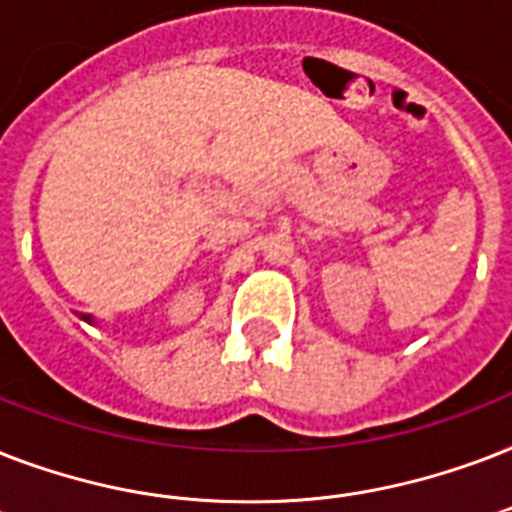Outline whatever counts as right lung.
<instances>
[{
	"instance_id": "add662e5",
	"label": "right lung",
	"mask_w": 512,
	"mask_h": 512,
	"mask_svg": "<svg viewBox=\"0 0 512 512\" xmlns=\"http://www.w3.org/2000/svg\"><path fill=\"white\" fill-rule=\"evenodd\" d=\"M84 319H87V321H92V319H90V316H84Z\"/></svg>"
}]
</instances>
